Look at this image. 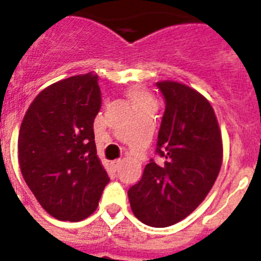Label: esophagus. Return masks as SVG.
<instances>
[{
    "instance_id": "obj_1",
    "label": "esophagus",
    "mask_w": 261,
    "mask_h": 261,
    "mask_svg": "<svg viewBox=\"0 0 261 261\" xmlns=\"http://www.w3.org/2000/svg\"><path fill=\"white\" fill-rule=\"evenodd\" d=\"M111 166H112V168L116 171V170H119L120 168V166H121V161H120V159H115V161L111 162Z\"/></svg>"
}]
</instances>
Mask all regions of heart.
Wrapping results in <instances>:
<instances>
[{
  "instance_id": "heart-1",
  "label": "heart",
  "mask_w": 261,
  "mask_h": 261,
  "mask_svg": "<svg viewBox=\"0 0 261 261\" xmlns=\"http://www.w3.org/2000/svg\"><path fill=\"white\" fill-rule=\"evenodd\" d=\"M128 96L130 99V102L133 103V106H135V108L147 102H153L150 94L147 93V90L141 85H133V86L129 87Z\"/></svg>"
}]
</instances>
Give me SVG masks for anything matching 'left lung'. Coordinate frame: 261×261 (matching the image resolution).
<instances>
[{
    "label": "left lung",
    "mask_w": 261,
    "mask_h": 261,
    "mask_svg": "<svg viewBox=\"0 0 261 261\" xmlns=\"http://www.w3.org/2000/svg\"><path fill=\"white\" fill-rule=\"evenodd\" d=\"M166 100L156 153L128 191L133 214L145 225L167 227L190 216L211 192L222 165V137L204 95L175 81L156 82Z\"/></svg>",
    "instance_id": "1"
}]
</instances>
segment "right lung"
Returning a JSON list of instances; mask_svg holds the SVG:
<instances>
[{
    "label": "right lung",
    "mask_w": 261,
    "mask_h": 261,
    "mask_svg": "<svg viewBox=\"0 0 261 261\" xmlns=\"http://www.w3.org/2000/svg\"><path fill=\"white\" fill-rule=\"evenodd\" d=\"M100 105L98 75L90 71L45 87L20 124L23 179L41 208L60 221L91 216L110 181L93 129Z\"/></svg>",
    "instance_id": "right-lung-1"
}]
</instances>
